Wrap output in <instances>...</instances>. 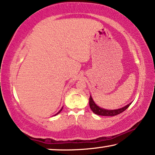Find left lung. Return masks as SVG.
Wrapping results in <instances>:
<instances>
[{
    "instance_id": "8db88e82",
    "label": "left lung",
    "mask_w": 155,
    "mask_h": 155,
    "mask_svg": "<svg viewBox=\"0 0 155 155\" xmlns=\"http://www.w3.org/2000/svg\"><path fill=\"white\" fill-rule=\"evenodd\" d=\"M131 103L128 104L127 105H126L124 107L118 109V110H104L103 108L100 107L97 105L95 103L94 101L91 97L90 96V98H89V104H90V107L91 110L93 111V113H95V114L100 115V116H107V117H113L115 116V115L121 114V112H123L124 111H125L126 109H127L128 107L130 106V104Z\"/></svg>"
}]
</instances>
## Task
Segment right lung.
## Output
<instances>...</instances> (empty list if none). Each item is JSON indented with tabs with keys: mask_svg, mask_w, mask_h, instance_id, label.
Wrapping results in <instances>:
<instances>
[{
	"mask_svg": "<svg viewBox=\"0 0 155 155\" xmlns=\"http://www.w3.org/2000/svg\"><path fill=\"white\" fill-rule=\"evenodd\" d=\"M62 109H61V110H60V111H59V112H58V113H57V114H56L55 115H57V114H59V113H60V112H61V111H62Z\"/></svg>",
	"mask_w": 155,
	"mask_h": 155,
	"instance_id": "right-lung-1",
	"label": "right lung"
}]
</instances>
